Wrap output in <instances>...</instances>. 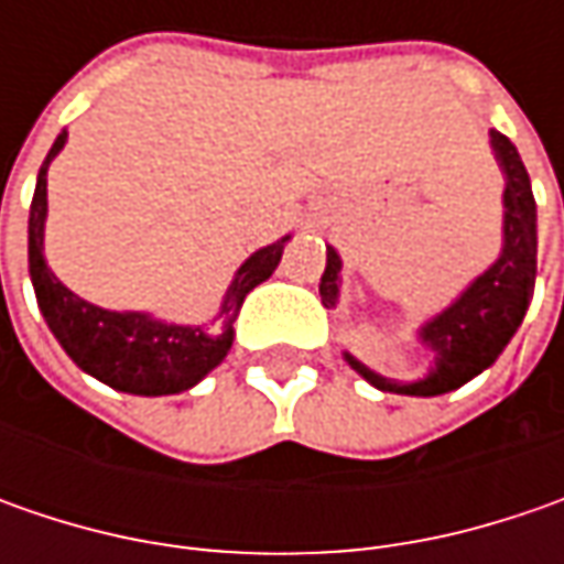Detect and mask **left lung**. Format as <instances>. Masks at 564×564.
<instances>
[{"instance_id":"8db88e82","label":"left lung","mask_w":564,"mask_h":564,"mask_svg":"<svg viewBox=\"0 0 564 564\" xmlns=\"http://www.w3.org/2000/svg\"><path fill=\"white\" fill-rule=\"evenodd\" d=\"M489 147L506 175L502 250L496 263H489L448 307L430 316L417 329V341L433 351V367L426 370V377L399 382L370 370L364 360L345 351L351 370H358L360 377L382 392L430 399L465 386L496 364L528 314L533 279H536V204H533L531 178L518 156V147L506 134L489 131ZM338 272H341V257L336 248H326V272L319 279V297L326 307L338 304V289H341Z\"/></svg>"}]
</instances>
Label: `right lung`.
I'll list each match as a JSON object with an SVG mask.
<instances>
[{"instance_id": "obj_1", "label": "right lung", "mask_w": 564, "mask_h": 564, "mask_svg": "<svg viewBox=\"0 0 564 564\" xmlns=\"http://www.w3.org/2000/svg\"><path fill=\"white\" fill-rule=\"evenodd\" d=\"M68 141V131L55 138L53 150L40 165L36 191H33L31 219H28V263H31V282L36 292L40 314L53 329L65 355L77 367L99 382L131 392V395H178L197 386L200 379L226 360L238 319V311L260 282H267L285 250V238L275 245L253 250L248 260L238 267L219 314L213 316L216 326H182L165 323L141 311H106L72 289H65L43 257V231H46V172L50 163L62 153Z\"/></svg>"}]
</instances>
